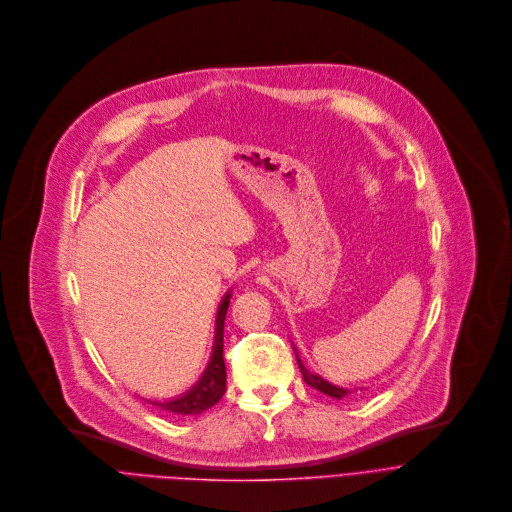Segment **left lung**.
I'll use <instances>...</instances> for the list:
<instances>
[{"label": "left lung", "instance_id": "8db88e82", "mask_svg": "<svg viewBox=\"0 0 512 512\" xmlns=\"http://www.w3.org/2000/svg\"><path fill=\"white\" fill-rule=\"evenodd\" d=\"M296 361H298V367H300V371H302V377H304V381L309 383L311 387L319 389L321 393H325V395H331V397H335V399H341V397H345V395H349V393H351V391H349V389H345V387H337V385H331V383H329V381H325L323 377H319V375H315V373H309V369H306V367L300 363L298 355H296Z\"/></svg>", "mask_w": 512, "mask_h": 512}]
</instances>
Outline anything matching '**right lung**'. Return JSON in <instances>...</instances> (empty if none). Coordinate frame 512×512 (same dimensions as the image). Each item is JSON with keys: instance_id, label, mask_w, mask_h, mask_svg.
Segmentation results:
<instances>
[{"instance_id": "1", "label": "right lung", "mask_w": 512, "mask_h": 512, "mask_svg": "<svg viewBox=\"0 0 512 512\" xmlns=\"http://www.w3.org/2000/svg\"><path fill=\"white\" fill-rule=\"evenodd\" d=\"M228 304H230V294L220 304L218 311V323H216V345H214V355L212 361L199 379L195 387H191L185 395L171 399V401H149L153 405H159L161 410L169 414H179V416H189V414H201L203 410H208L214 403H218L226 391V363H224V321L228 313Z\"/></svg>"}]
</instances>
